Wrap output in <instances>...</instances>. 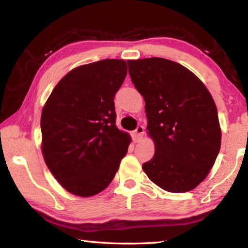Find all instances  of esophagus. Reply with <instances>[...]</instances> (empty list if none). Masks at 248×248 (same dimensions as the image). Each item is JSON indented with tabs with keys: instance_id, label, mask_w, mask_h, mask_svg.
Here are the masks:
<instances>
[{
	"instance_id": "obj_1",
	"label": "esophagus",
	"mask_w": 248,
	"mask_h": 248,
	"mask_svg": "<svg viewBox=\"0 0 248 248\" xmlns=\"http://www.w3.org/2000/svg\"><path fill=\"white\" fill-rule=\"evenodd\" d=\"M143 133H144V128L142 127V125H138L137 129L132 132L133 140L134 141H139L142 138V136H143Z\"/></svg>"
}]
</instances>
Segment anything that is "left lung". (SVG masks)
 I'll return each mask as SVG.
<instances>
[{"instance_id":"left-lung-1","label":"left lung","mask_w":248,"mask_h":248,"mask_svg":"<svg viewBox=\"0 0 248 248\" xmlns=\"http://www.w3.org/2000/svg\"><path fill=\"white\" fill-rule=\"evenodd\" d=\"M129 74L145 100L153 158L142 165L162 189L186 192L202 182L221 146L217 106L189 70L163 58L128 60Z\"/></svg>"}]
</instances>
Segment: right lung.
Wrapping results in <instances>:
<instances>
[{
	"label": "right lung",
	"instance_id": "right-lung-1",
	"mask_svg": "<svg viewBox=\"0 0 248 248\" xmlns=\"http://www.w3.org/2000/svg\"><path fill=\"white\" fill-rule=\"evenodd\" d=\"M127 63L105 59L81 65L54 87L41 114L44 158L62 187L91 197L114 179L130 144L116 125L115 95Z\"/></svg>",
	"mask_w": 248,
	"mask_h": 248
}]
</instances>
